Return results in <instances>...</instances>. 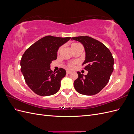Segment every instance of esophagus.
<instances>
[{
	"label": "esophagus",
	"instance_id": "esophagus-1",
	"mask_svg": "<svg viewBox=\"0 0 134 134\" xmlns=\"http://www.w3.org/2000/svg\"><path fill=\"white\" fill-rule=\"evenodd\" d=\"M66 73H67L68 74H69L70 73H71V71H69V70H67V71H66Z\"/></svg>",
	"mask_w": 134,
	"mask_h": 134
}]
</instances>
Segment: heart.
I'll return each instance as SVG.
<instances>
[{
  "instance_id": "1",
  "label": "heart",
  "mask_w": 134,
  "mask_h": 134,
  "mask_svg": "<svg viewBox=\"0 0 134 134\" xmlns=\"http://www.w3.org/2000/svg\"><path fill=\"white\" fill-rule=\"evenodd\" d=\"M82 47V46L81 45V44L79 43L73 42V43H72L71 44V47L72 48V50H74V49H75V48H76L77 47ZM62 47H60L59 48V49L58 50V54L60 53L61 50H62ZM75 64H76L75 62H72V63H69L68 64V67L69 68H70V69H73L74 68V65H75Z\"/></svg>"
}]
</instances>
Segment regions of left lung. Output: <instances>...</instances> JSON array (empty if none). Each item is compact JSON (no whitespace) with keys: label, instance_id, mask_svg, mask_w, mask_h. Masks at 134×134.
Here are the masks:
<instances>
[{"label":"left lung","instance_id":"8db88e82","mask_svg":"<svg viewBox=\"0 0 134 134\" xmlns=\"http://www.w3.org/2000/svg\"><path fill=\"white\" fill-rule=\"evenodd\" d=\"M83 44L86 60L83 63L86 75L77 72L78 78L74 82L75 90L80 94L92 96L97 94L106 86L113 70L114 60L108 48L103 43L89 36L72 37Z\"/></svg>","mask_w":134,"mask_h":134}]
</instances>
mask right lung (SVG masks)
Here are the masks:
<instances>
[{
  "instance_id": "1",
  "label": "right lung",
  "mask_w": 134,
  "mask_h": 134,
  "mask_svg": "<svg viewBox=\"0 0 134 134\" xmlns=\"http://www.w3.org/2000/svg\"><path fill=\"white\" fill-rule=\"evenodd\" d=\"M70 37L47 36L38 40L26 50L21 60V70L25 82L31 90L41 96H48L57 93L61 80L66 71L60 68L56 72L50 69V64L57 59L60 46Z\"/></svg>"
}]
</instances>
